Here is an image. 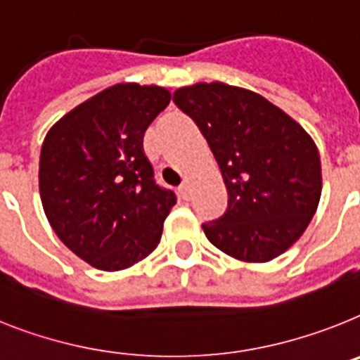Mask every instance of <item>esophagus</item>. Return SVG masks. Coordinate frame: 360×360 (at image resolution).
<instances>
[{"instance_id":"esophagus-1","label":"esophagus","mask_w":360,"mask_h":360,"mask_svg":"<svg viewBox=\"0 0 360 360\" xmlns=\"http://www.w3.org/2000/svg\"><path fill=\"white\" fill-rule=\"evenodd\" d=\"M179 195L185 199V201H190V198H192V190H190V185L186 183V181L179 186Z\"/></svg>"}]
</instances>
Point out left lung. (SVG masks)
<instances>
[{
  "label": "left lung",
  "instance_id": "obj_1",
  "mask_svg": "<svg viewBox=\"0 0 360 360\" xmlns=\"http://www.w3.org/2000/svg\"><path fill=\"white\" fill-rule=\"evenodd\" d=\"M174 102L207 139L229 192L225 214L201 225L208 241L256 264L285 252L319 207L322 172L313 139L241 87L195 84L177 89Z\"/></svg>",
  "mask_w": 360,
  "mask_h": 360
}]
</instances>
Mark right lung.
Returning <instances> with one entry per match:
<instances>
[{"instance_id": "obj_1", "label": "right lung", "mask_w": 360, "mask_h": 360, "mask_svg": "<svg viewBox=\"0 0 360 360\" xmlns=\"http://www.w3.org/2000/svg\"><path fill=\"white\" fill-rule=\"evenodd\" d=\"M170 102L159 86L117 84L54 124L40 153L45 216L63 245L101 271L146 258L175 194L153 179L143 135Z\"/></svg>"}]
</instances>
